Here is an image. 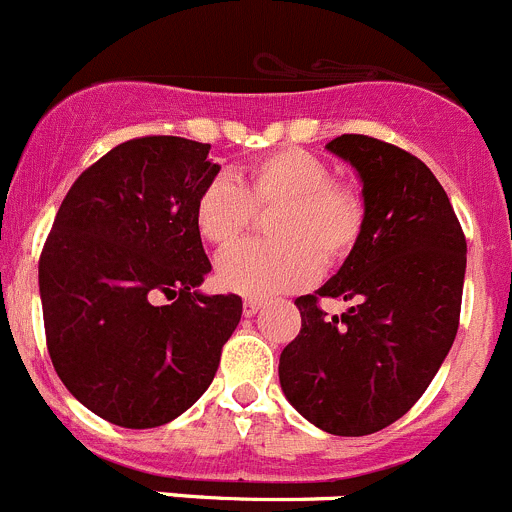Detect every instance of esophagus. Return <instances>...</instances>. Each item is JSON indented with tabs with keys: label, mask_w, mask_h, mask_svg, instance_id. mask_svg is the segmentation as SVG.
Here are the masks:
<instances>
[{
	"label": "esophagus",
	"mask_w": 512,
	"mask_h": 512,
	"mask_svg": "<svg viewBox=\"0 0 512 512\" xmlns=\"http://www.w3.org/2000/svg\"><path fill=\"white\" fill-rule=\"evenodd\" d=\"M261 306H264V301H261V299H246V301H243V314H246V316L259 314Z\"/></svg>",
	"instance_id": "1"
}]
</instances>
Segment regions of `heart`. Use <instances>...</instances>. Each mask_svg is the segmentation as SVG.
Wrapping results in <instances>:
<instances>
[{"label": "heart", "instance_id": "obj_1", "mask_svg": "<svg viewBox=\"0 0 512 512\" xmlns=\"http://www.w3.org/2000/svg\"><path fill=\"white\" fill-rule=\"evenodd\" d=\"M269 243H243L223 253L218 284L243 296H276L301 289L321 264L344 261L367 223V203L354 186L332 178L319 155L301 148L276 150L251 160L238 180H208L193 206L198 236L228 248L246 233L253 208H271Z\"/></svg>", "mask_w": 512, "mask_h": 512}]
</instances>
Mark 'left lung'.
<instances>
[{
    "instance_id": "1",
    "label": "left lung",
    "mask_w": 512,
    "mask_h": 512,
    "mask_svg": "<svg viewBox=\"0 0 512 512\" xmlns=\"http://www.w3.org/2000/svg\"><path fill=\"white\" fill-rule=\"evenodd\" d=\"M326 148L357 168L367 223L337 276L294 301L301 332L279 359L286 399L329 435L362 437L410 412L460 324L467 243L432 170L369 135ZM321 298L354 300L329 320Z\"/></svg>"
}]
</instances>
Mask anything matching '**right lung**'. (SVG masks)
<instances>
[{"mask_svg": "<svg viewBox=\"0 0 512 512\" xmlns=\"http://www.w3.org/2000/svg\"><path fill=\"white\" fill-rule=\"evenodd\" d=\"M208 143L145 135L82 170L40 256L47 352L87 410L145 430L175 420L216 377L241 321L211 271L193 206L221 165Z\"/></svg>", "mask_w": 512, "mask_h": 512, "instance_id": "1", "label": "right lung"}]
</instances>
